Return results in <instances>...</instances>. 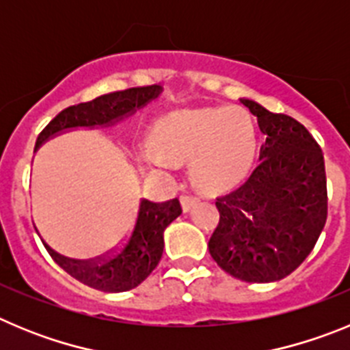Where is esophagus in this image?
<instances>
[{
	"label": "esophagus",
	"instance_id": "esophagus-1",
	"mask_svg": "<svg viewBox=\"0 0 350 350\" xmlns=\"http://www.w3.org/2000/svg\"><path fill=\"white\" fill-rule=\"evenodd\" d=\"M198 202H200V198L193 196V194H182L180 196V203H182V208H184V212H187V210L193 208Z\"/></svg>",
	"mask_w": 350,
	"mask_h": 350
}]
</instances>
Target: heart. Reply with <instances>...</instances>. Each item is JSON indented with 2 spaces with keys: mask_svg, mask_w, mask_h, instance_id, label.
Here are the masks:
<instances>
[{
  "mask_svg": "<svg viewBox=\"0 0 350 350\" xmlns=\"http://www.w3.org/2000/svg\"><path fill=\"white\" fill-rule=\"evenodd\" d=\"M154 148H144L142 163L166 168L191 163L194 185L208 193L237 187L249 175L258 152V128L243 108L180 110L157 120Z\"/></svg>",
  "mask_w": 350,
  "mask_h": 350,
  "instance_id": "b5f03b06",
  "label": "heart"
}]
</instances>
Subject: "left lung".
I'll return each mask as SVG.
<instances>
[{
    "mask_svg": "<svg viewBox=\"0 0 350 350\" xmlns=\"http://www.w3.org/2000/svg\"><path fill=\"white\" fill-rule=\"evenodd\" d=\"M258 117L267 144L245 184L215 198L213 261L243 282H275L314 249L327 215L324 157L308 129L286 113L240 100Z\"/></svg>",
    "mask_w": 350,
    "mask_h": 350,
    "instance_id": "8db88e82",
    "label": "left lung"
}]
</instances>
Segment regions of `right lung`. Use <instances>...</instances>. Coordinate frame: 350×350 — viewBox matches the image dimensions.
<instances>
[{"instance_id":"add662e5","label":"right lung","mask_w":350,"mask_h":350,"mask_svg":"<svg viewBox=\"0 0 350 350\" xmlns=\"http://www.w3.org/2000/svg\"><path fill=\"white\" fill-rule=\"evenodd\" d=\"M161 91H163L161 85L131 88L126 91L103 94L88 103L64 108L40 133L35 150L43 142L64 129L113 124L116 120L137 112L138 108L152 101ZM180 213L182 206L177 198L165 203L142 200L131 231L122 240V243L110 250L108 254L80 261L57 254L47 243L45 249L49 250L51 258L79 282L103 293H122V291L135 289L152 273L163 256V247H165L163 233L166 226L175 221Z\"/></svg>"}]
</instances>
